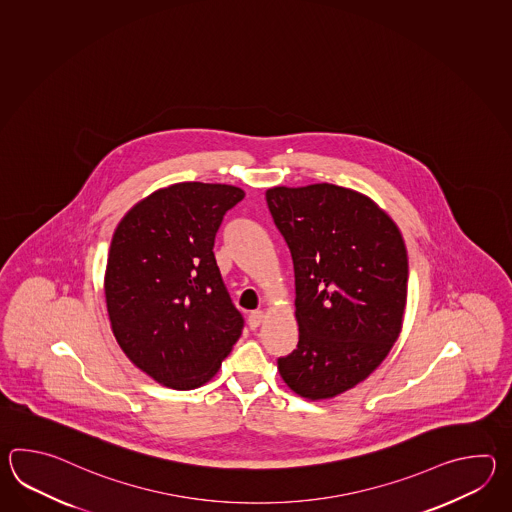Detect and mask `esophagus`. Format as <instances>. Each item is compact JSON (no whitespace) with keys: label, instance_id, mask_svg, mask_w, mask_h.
Instances as JSON below:
<instances>
[{"label":"esophagus","instance_id":"1","mask_svg":"<svg viewBox=\"0 0 512 512\" xmlns=\"http://www.w3.org/2000/svg\"><path fill=\"white\" fill-rule=\"evenodd\" d=\"M263 318H265V313H263V311H252L251 315H249V326H251L252 329L260 327L261 322H263Z\"/></svg>","mask_w":512,"mask_h":512}]
</instances>
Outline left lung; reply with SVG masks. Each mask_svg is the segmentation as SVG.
I'll use <instances>...</instances> for the list:
<instances>
[{
  "label": "left lung",
  "instance_id": "obj_1",
  "mask_svg": "<svg viewBox=\"0 0 512 512\" xmlns=\"http://www.w3.org/2000/svg\"><path fill=\"white\" fill-rule=\"evenodd\" d=\"M265 197L293 256L300 329L278 371L300 397H337L368 379L399 338L408 293L403 236L351 188L274 186Z\"/></svg>",
  "mask_w": 512,
  "mask_h": 512
}]
</instances>
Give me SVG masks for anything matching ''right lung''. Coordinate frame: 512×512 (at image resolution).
Wrapping results in <instances>:
<instances>
[{
  "mask_svg": "<svg viewBox=\"0 0 512 512\" xmlns=\"http://www.w3.org/2000/svg\"><path fill=\"white\" fill-rule=\"evenodd\" d=\"M245 192L177 183L144 197L109 247L104 294L113 335L153 381L194 390L210 381L238 342L243 316L214 258L227 210Z\"/></svg>",
  "mask_w": 512,
  "mask_h": 512,
  "instance_id": "obj_1",
  "label": "right lung"
}]
</instances>
